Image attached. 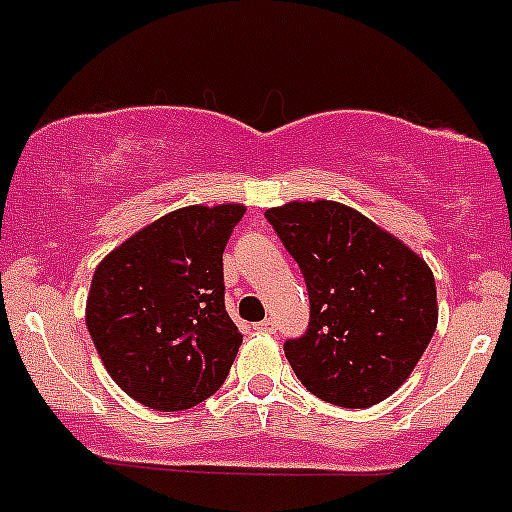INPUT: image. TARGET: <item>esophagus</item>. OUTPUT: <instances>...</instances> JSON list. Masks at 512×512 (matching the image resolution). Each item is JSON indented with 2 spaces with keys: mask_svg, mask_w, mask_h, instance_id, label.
Returning <instances> with one entry per match:
<instances>
[{
  "mask_svg": "<svg viewBox=\"0 0 512 512\" xmlns=\"http://www.w3.org/2000/svg\"><path fill=\"white\" fill-rule=\"evenodd\" d=\"M257 330H260V332H275L277 330V320H275V317H265V320H262V322H257Z\"/></svg>",
  "mask_w": 512,
  "mask_h": 512,
  "instance_id": "esophagus-1",
  "label": "esophagus"
}]
</instances>
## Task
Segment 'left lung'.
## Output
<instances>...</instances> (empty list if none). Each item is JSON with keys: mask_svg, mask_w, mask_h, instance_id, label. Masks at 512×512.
<instances>
[{"mask_svg": "<svg viewBox=\"0 0 512 512\" xmlns=\"http://www.w3.org/2000/svg\"><path fill=\"white\" fill-rule=\"evenodd\" d=\"M265 217L295 257L310 297L307 330L285 340L295 375L312 395L340 408L390 398L438 325L430 267L337 202H290Z\"/></svg>", "mask_w": 512, "mask_h": 512, "instance_id": "left-lung-1", "label": "left lung"}]
</instances>
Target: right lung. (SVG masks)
Instances as JSON below:
<instances>
[{
    "instance_id": "right-lung-1",
    "label": "right lung",
    "mask_w": 512,
    "mask_h": 512,
    "mask_svg": "<svg viewBox=\"0 0 512 512\" xmlns=\"http://www.w3.org/2000/svg\"><path fill=\"white\" fill-rule=\"evenodd\" d=\"M242 205L170 212L94 270L87 330L124 393L162 413L222 388L242 335L225 310L222 252Z\"/></svg>"
}]
</instances>
